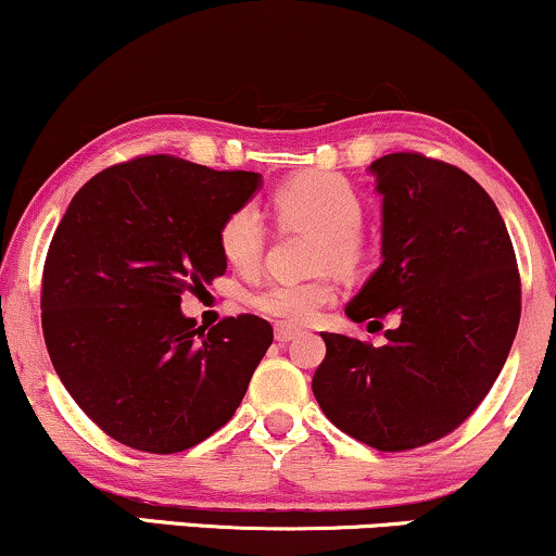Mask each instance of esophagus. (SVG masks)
Returning <instances> with one entry per match:
<instances>
[{"instance_id":"esophagus-1","label":"esophagus","mask_w":556,"mask_h":556,"mask_svg":"<svg viewBox=\"0 0 556 556\" xmlns=\"http://www.w3.org/2000/svg\"><path fill=\"white\" fill-rule=\"evenodd\" d=\"M293 338H299V330L291 325H276V340L278 342H291Z\"/></svg>"}]
</instances>
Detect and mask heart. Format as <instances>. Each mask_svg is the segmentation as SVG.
Here are the masks:
<instances>
[{
    "label": "heart",
    "instance_id": "obj_1",
    "mask_svg": "<svg viewBox=\"0 0 556 556\" xmlns=\"http://www.w3.org/2000/svg\"><path fill=\"white\" fill-rule=\"evenodd\" d=\"M273 208L280 222L317 231V267L351 273L363 260L361 226L363 201L353 185L332 173H304L291 177L273 193ZM265 231L260 214L250 205L231 211L218 229V250L226 263L239 273H252L263 257ZM334 286L330 278L314 280H270L252 293L250 304L257 312L289 325H306L332 304Z\"/></svg>",
    "mask_w": 556,
    "mask_h": 556
}]
</instances>
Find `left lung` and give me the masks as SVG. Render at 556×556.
I'll use <instances>...</instances> for the list:
<instances>
[{
    "label": "left lung",
    "instance_id": "obj_1",
    "mask_svg": "<svg viewBox=\"0 0 556 556\" xmlns=\"http://www.w3.org/2000/svg\"><path fill=\"white\" fill-rule=\"evenodd\" d=\"M381 195V265L345 306L387 345L325 332L312 381L321 413L379 451L448 435L479 407L520 321L516 252L497 205L464 169L396 152L371 162Z\"/></svg>",
    "mask_w": 556,
    "mask_h": 556
}]
</instances>
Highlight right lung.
<instances>
[{"mask_svg": "<svg viewBox=\"0 0 556 556\" xmlns=\"http://www.w3.org/2000/svg\"><path fill=\"white\" fill-rule=\"evenodd\" d=\"M263 185L154 154L102 169L72 198L43 267V338L74 402L149 454L193 448L231 420L273 327L239 314L195 330L180 296L224 276L218 229Z\"/></svg>", "mask_w": 556, "mask_h": 556, "instance_id": "obj_1", "label": "right lung"}]
</instances>
